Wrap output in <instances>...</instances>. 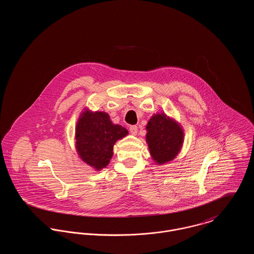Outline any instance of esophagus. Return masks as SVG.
Wrapping results in <instances>:
<instances>
[{
  "label": "esophagus",
  "instance_id": "1",
  "mask_svg": "<svg viewBox=\"0 0 254 254\" xmlns=\"http://www.w3.org/2000/svg\"><path fill=\"white\" fill-rule=\"evenodd\" d=\"M129 130H130V133L133 135H136L138 133V127L136 125H131L129 127Z\"/></svg>",
  "mask_w": 254,
  "mask_h": 254
}]
</instances>
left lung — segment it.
Masks as SVG:
<instances>
[{
  "label": "left lung",
  "instance_id": "8db88e82",
  "mask_svg": "<svg viewBox=\"0 0 254 254\" xmlns=\"http://www.w3.org/2000/svg\"><path fill=\"white\" fill-rule=\"evenodd\" d=\"M146 142L152 158L163 164L172 160L183 143L181 127L165 114L153 115L146 125Z\"/></svg>",
  "mask_w": 254,
  "mask_h": 254
}]
</instances>
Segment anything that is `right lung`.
<instances>
[{
    "label": "right lung",
    "instance_id": "obj_1",
    "mask_svg": "<svg viewBox=\"0 0 254 254\" xmlns=\"http://www.w3.org/2000/svg\"><path fill=\"white\" fill-rule=\"evenodd\" d=\"M127 134L124 127L111 122L108 113L85 111L76 127V148L86 163L101 169L109 164L115 142Z\"/></svg>",
    "mask_w": 254,
    "mask_h": 254
}]
</instances>
